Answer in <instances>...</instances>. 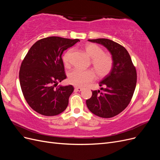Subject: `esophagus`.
I'll return each mask as SVG.
<instances>
[{"label":"esophagus","instance_id":"1","mask_svg":"<svg viewBox=\"0 0 160 160\" xmlns=\"http://www.w3.org/2000/svg\"><path fill=\"white\" fill-rule=\"evenodd\" d=\"M75 90H77V91H81L83 90V88H79V87H75Z\"/></svg>","mask_w":160,"mask_h":160}]
</instances>
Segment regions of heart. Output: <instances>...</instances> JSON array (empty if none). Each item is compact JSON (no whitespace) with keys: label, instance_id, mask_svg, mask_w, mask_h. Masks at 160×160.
I'll return each instance as SVG.
<instances>
[{"label":"heart","instance_id":"b5f03b06","mask_svg":"<svg viewBox=\"0 0 160 160\" xmlns=\"http://www.w3.org/2000/svg\"><path fill=\"white\" fill-rule=\"evenodd\" d=\"M85 51L91 58L92 65L96 73L99 77L109 74L113 65V58L108 53H103L100 47L93 43H88L85 46ZM71 51L67 52L62 59L65 65L69 64ZM95 73L93 70H81L75 69L69 74V82L75 86L82 87L94 79Z\"/></svg>","mask_w":160,"mask_h":160}]
</instances>
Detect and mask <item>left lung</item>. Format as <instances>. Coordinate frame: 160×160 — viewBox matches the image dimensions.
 <instances>
[{
  "mask_svg": "<svg viewBox=\"0 0 160 160\" xmlns=\"http://www.w3.org/2000/svg\"><path fill=\"white\" fill-rule=\"evenodd\" d=\"M104 46L113 60L112 69L99 84L102 91H92L91 98L86 100L91 112L103 118L118 115L129 105L136 87L137 72L125 48L108 38L89 39Z\"/></svg>",
  "mask_w": 160,
  "mask_h": 160,
  "instance_id": "obj_1",
  "label": "left lung"
}]
</instances>
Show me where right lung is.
Segmentation results:
<instances>
[{
	"mask_svg": "<svg viewBox=\"0 0 160 160\" xmlns=\"http://www.w3.org/2000/svg\"><path fill=\"white\" fill-rule=\"evenodd\" d=\"M79 41L49 37L37 41L28 51L21 65L19 81L27 102L37 113L54 116L67 108L74 88L57 87L67 78L61 56Z\"/></svg>",
	"mask_w": 160,
	"mask_h": 160,
	"instance_id": "obj_1",
	"label": "right lung"
}]
</instances>
